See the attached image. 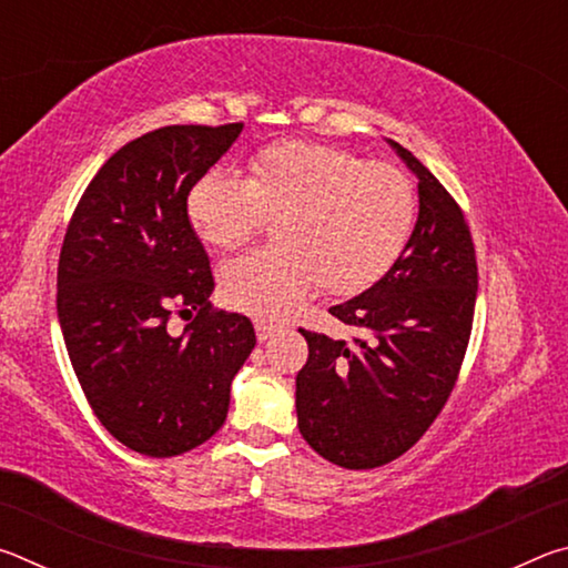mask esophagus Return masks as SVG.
I'll return each instance as SVG.
<instances>
[{
    "label": "esophagus",
    "mask_w": 568,
    "mask_h": 568,
    "mask_svg": "<svg viewBox=\"0 0 568 568\" xmlns=\"http://www.w3.org/2000/svg\"><path fill=\"white\" fill-rule=\"evenodd\" d=\"M277 331H281V328H277V325H273V323H267V321H255V335H257V341H261V343L271 341Z\"/></svg>",
    "instance_id": "obj_1"
}]
</instances>
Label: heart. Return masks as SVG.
<instances>
[{"label": "heart", "instance_id": "obj_1", "mask_svg": "<svg viewBox=\"0 0 568 568\" xmlns=\"http://www.w3.org/2000/svg\"><path fill=\"white\" fill-rule=\"evenodd\" d=\"M185 213L215 250L243 245L275 215L277 243L220 267V293L230 307L281 321L318 283L338 297L376 285L408 245L418 200L396 165L283 140L250 158L245 180L205 170L187 190Z\"/></svg>", "mask_w": 568, "mask_h": 568}]
</instances>
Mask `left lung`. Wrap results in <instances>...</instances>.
<instances>
[{
  "mask_svg": "<svg viewBox=\"0 0 568 568\" xmlns=\"http://www.w3.org/2000/svg\"><path fill=\"white\" fill-rule=\"evenodd\" d=\"M418 178V220L396 265L358 297L331 307L363 338L301 331L297 428L315 454L363 470L390 464L446 406L468 348L478 293L476 250L450 192L398 142Z\"/></svg>",
  "mask_w": 568,
  "mask_h": 568,
  "instance_id": "left-lung-1",
  "label": "left lung"
}]
</instances>
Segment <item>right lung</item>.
I'll return each mask as SVG.
<instances>
[{"label":"right lung","mask_w":568,"mask_h":568,"mask_svg":"<svg viewBox=\"0 0 568 568\" xmlns=\"http://www.w3.org/2000/svg\"><path fill=\"white\" fill-rule=\"evenodd\" d=\"M243 122L170 124L104 162L74 207L57 267V315L94 416L132 450L180 456L225 423L230 383L255 348L245 315L213 311L210 257L192 230V182ZM178 310L195 312L169 333Z\"/></svg>","instance_id":"add662e5"}]
</instances>
